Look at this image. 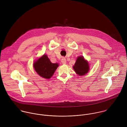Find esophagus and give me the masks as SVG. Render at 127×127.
<instances>
[{"label": "esophagus", "mask_w": 127, "mask_h": 127, "mask_svg": "<svg viewBox=\"0 0 127 127\" xmlns=\"http://www.w3.org/2000/svg\"><path fill=\"white\" fill-rule=\"evenodd\" d=\"M61 62H62V64H66V58H64V57H63V58H62V59H61Z\"/></svg>", "instance_id": "esophagus-1"}]
</instances>
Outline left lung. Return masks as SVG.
<instances>
[{"label":"left lung","instance_id":"1","mask_svg":"<svg viewBox=\"0 0 127 127\" xmlns=\"http://www.w3.org/2000/svg\"><path fill=\"white\" fill-rule=\"evenodd\" d=\"M88 62L85 60L83 56L78 57L76 62L73 66L74 71L80 76L85 75L89 70Z\"/></svg>","mask_w":127,"mask_h":127}]
</instances>
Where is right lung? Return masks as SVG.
I'll return each instance as SVG.
<instances>
[{
    "label": "right lung",
    "mask_w": 127,
    "mask_h": 127,
    "mask_svg": "<svg viewBox=\"0 0 127 127\" xmlns=\"http://www.w3.org/2000/svg\"><path fill=\"white\" fill-rule=\"evenodd\" d=\"M59 65L51 62L46 55H43L33 63V67L36 73L41 77L50 79Z\"/></svg>",
    "instance_id": "right-lung-1"
}]
</instances>
